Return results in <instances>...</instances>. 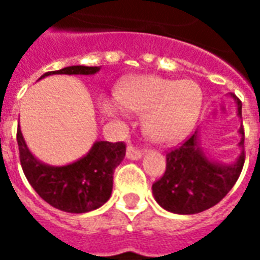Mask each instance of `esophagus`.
Instances as JSON below:
<instances>
[{
    "instance_id": "1",
    "label": "esophagus",
    "mask_w": 260,
    "mask_h": 260,
    "mask_svg": "<svg viewBox=\"0 0 260 260\" xmlns=\"http://www.w3.org/2000/svg\"><path fill=\"white\" fill-rule=\"evenodd\" d=\"M126 157L131 158V160H138V158L142 157V150L139 147L129 145L126 147Z\"/></svg>"
}]
</instances>
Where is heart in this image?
I'll return each mask as SVG.
<instances>
[{"mask_svg": "<svg viewBox=\"0 0 260 260\" xmlns=\"http://www.w3.org/2000/svg\"><path fill=\"white\" fill-rule=\"evenodd\" d=\"M121 104L104 102L103 110L119 117L124 108L143 114V129L154 142L170 143L193 128L202 108L201 87L193 80H173L161 76H139L117 89Z\"/></svg>", "mask_w": 260, "mask_h": 260, "instance_id": "obj_1", "label": "heart"}]
</instances>
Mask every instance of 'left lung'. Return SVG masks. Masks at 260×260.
<instances>
[{
  "instance_id": "8db88e82",
  "label": "left lung",
  "mask_w": 260,
  "mask_h": 260,
  "mask_svg": "<svg viewBox=\"0 0 260 260\" xmlns=\"http://www.w3.org/2000/svg\"><path fill=\"white\" fill-rule=\"evenodd\" d=\"M238 115L242 117V103L237 99ZM240 145L244 146V128ZM196 132L166 154V171L153 184V195L166 210L178 214H195L210 209L227 195L238 180L245 153L237 163L218 166L205 157L198 147Z\"/></svg>"
}]
</instances>
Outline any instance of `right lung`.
<instances>
[{
	"instance_id": "obj_1",
	"label": "right lung",
	"mask_w": 260,
	"mask_h": 260,
	"mask_svg": "<svg viewBox=\"0 0 260 260\" xmlns=\"http://www.w3.org/2000/svg\"><path fill=\"white\" fill-rule=\"evenodd\" d=\"M99 67H67L43 75H91ZM40 78V79H42ZM16 141L19 146L22 170L29 184L43 201L55 209L68 213H86L100 207L108 201L113 191L114 170L124 160V142H96L85 157L64 167H50L40 163L29 152L18 126Z\"/></svg>"
}]
</instances>
